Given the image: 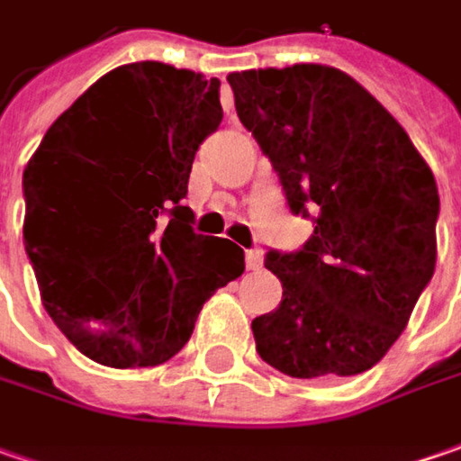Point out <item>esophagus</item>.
Here are the masks:
<instances>
[{
	"instance_id": "34e87169",
	"label": "esophagus",
	"mask_w": 461,
	"mask_h": 461,
	"mask_svg": "<svg viewBox=\"0 0 461 461\" xmlns=\"http://www.w3.org/2000/svg\"><path fill=\"white\" fill-rule=\"evenodd\" d=\"M245 262H247V267H249V270H260V267H262V249H258V247L247 249Z\"/></svg>"
}]
</instances>
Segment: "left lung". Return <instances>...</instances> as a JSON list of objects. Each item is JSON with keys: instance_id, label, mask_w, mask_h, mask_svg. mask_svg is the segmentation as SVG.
<instances>
[{"instance_id": "left-lung-1", "label": "left lung", "mask_w": 461, "mask_h": 461, "mask_svg": "<svg viewBox=\"0 0 461 461\" xmlns=\"http://www.w3.org/2000/svg\"><path fill=\"white\" fill-rule=\"evenodd\" d=\"M237 117L313 234L270 249L278 309L252 321L260 357L301 380L370 370L437 265L438 188L411 137L339 68L298 63L227 76Z\"/></svg>"}]
</instances>
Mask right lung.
Listing matches in <instances>:
<instances>
[{
  "instance_id": "1",
  "label": "right lung",
  "mask_w": 461,
  "mask_h": 461,
  "mask_svg": "<svg viewBox=\"0 0 461 461\" xmlns=\"http://www.w3.org/2000/svg\"><path fill=\"white\" fill-rule=\"evenodd\" d=\"M219 86L158 60L120 66L50 124L24 167V252L42 306L99 365L167 362L206 298L245 273V252L196 234L183 206L196 150L224 117Z\"/></svg>"
}]
</instances>
